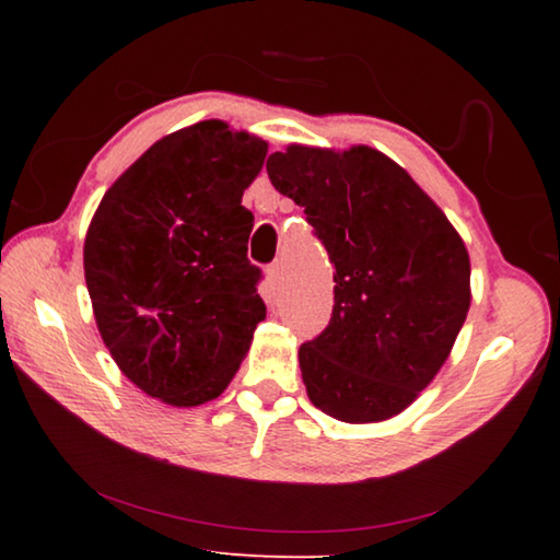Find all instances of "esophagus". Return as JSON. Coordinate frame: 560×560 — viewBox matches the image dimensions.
Returning <instances> with one entry per match:
<instances>
[{"label": "esophagus", "instance_id": "34e87169", "mask_svg": "<svg viewBox=\"0 0 560 560\" xmlns=\"http://www.w3.org/2000/svg\"><path fill=\"white\" fill-rule=\"evenodd\" d=\"M267 281H269V289H271V291H279V289H281V283H283V269H281V264H273V267H269Z\"/></svg>", "mask_w": 560, "mask_h": 560}]
</instances>
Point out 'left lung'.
I'll return each instance as SVG.
<instances>
[{
	"mask_svg": "<svg viewBox=\"0 0 560 560\" xmlns=\"http://www.w3.org/2000/svg\"><path fill=\"white\" fill-rule=\"evenodd\" d=\"M271 185L303 207L334 273V316L299 348L308 400L383 422L440 373L471 303L469 252L432 197L381 150L289 145Z\"/></svg>",
	"mask_w": 560,
	"mask_h": 560,
	"instance_id": "1",
	"label": "left lung"
}]
</instances>
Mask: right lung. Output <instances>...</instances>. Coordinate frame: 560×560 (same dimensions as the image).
I'll use <instances>...</instances> for the list:
<instances>
[{
    "mask_svg": "<svg viewBox=\"0 0 560 560\" xmlns=\"http://www.w3.org/2000/svg\"><path fill=\"white\" fill-rule=\"evenodd\" d=\"M267 150L224 120L170 132L108 187L89 224L83 273L98 334L120 373L160 402L220 397L267 316L242 205Z\"/></svg>",
    "mask_w": 560,
    "mask_h": 560,
    "instance_id": "1",
    "label": "right lung"
}]
</instances>
